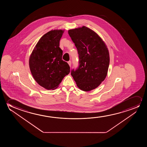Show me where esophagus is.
I'll return each instance as SVG.
<instances>
[{
	"label": "esophagus",
	"mask_w": 147,
	"mask_h": 147,
	"mask_svg": "<svg viewBox=\"0 0 147 147\" xmlns=\"http://www.w3.org/2000/svg\"><path fill=\"white\" fill-rule=\"evenodd\" d=\"M68 63L69 65L70 66V67H71V61H69L68 62Z\"/></svg>",
	"instance_id": "34e87169"
}]
</instances>
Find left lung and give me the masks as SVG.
<instances>
[{
    "label": "left lung",
    "mask_w": 147,
    "mask_h": 147,
    "mask_svg": "<svg viewBox=\"0 0 147 147\" xmlns=\"http://www.w3.org/2000/svg\"><path fill=\"white\" fill-rule=\"evenodd\" d=\"M79 55V66L71 74L81 90L96 88L107 76L109 65V50L100 37L83 26L68 30Z\"/></svg>",
    "instance_id": "8db88e82"
}]
</instances>
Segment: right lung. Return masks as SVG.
I'll use <instances>...</instances> for the list:
<instances>
[{
    "label": "right lung",
    "mask_w": 147,
    "mask_h": 147,
    "mask_svg": "<svg viewBox=\"0 0 147 147\" xmlns=\"http://www.w3.org/2000/svg\"><path fill=\"white\" fill-rule=\"evenodd\" d=\"M64 30H52L37 42L31 54L29 65L32 76L41 86L55 89L70 73L68 64L62 60L59 42Z\"/></svg>",
    "instance_id": "1"
}]
</instances>
